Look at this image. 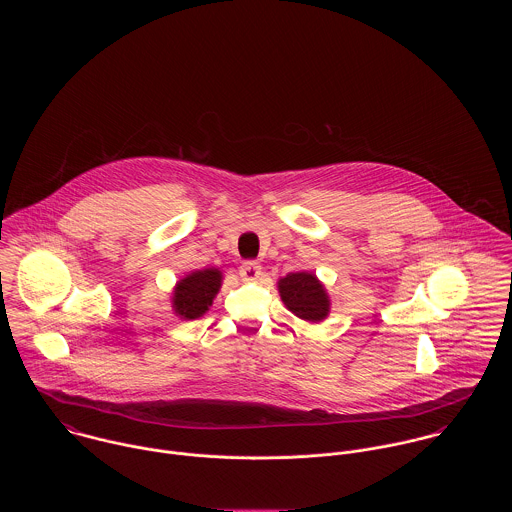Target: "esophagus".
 <instances>
[{"label":"esophagus","instance_id":"1","mask_svg":"<svg viewBox=\"0 0 512 512\" xmlns=\"http://www.w3.org/2000/svg\"><path fill=\"white\" fill-rule=\"evenodd\" d=\"M240 276L246 280V282H252V280H258L262 276V266L258 262H244L240 266Z\"/></svg>","mask_w":512,"mask_h":512}]
</instances>
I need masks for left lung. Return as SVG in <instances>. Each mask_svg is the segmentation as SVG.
Here are the masks:
<instances>
[{
  "label": "left lung",
  "mask_w": 512,
  "mask_h": 512,
  "mask_svg": "<svg viewBox=\"0 0 512 512\" xmlns=\"http://www.w3.org/2000/svg\"><path fill=\"white\" fill-rule=\"evenodd\" d=\"M278 292L284 305L295 317L307 323H319L327 319L331 311V299L323 282L313 272H292L278 280Z\"/></svg>",
  "instance_id": "obj_1"
}]
</instances>
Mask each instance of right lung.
<instances>
[{"mask_svg": "<svg viewBox=\"0 0 512 512\" xmlns=\"http://www.w3.org/2000/svg\"><path fill=\"white\" fill-rule=\"evenodd\" d=\"M222 286L219 268H203L183 276L171 292V309L179 319L191 321L203 317Z\"/></svg>", "mask_w": 512, "mask_h": 512, "instance_id": "1", "label": "right lung"}]
</instances>
